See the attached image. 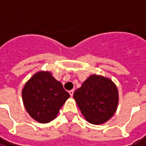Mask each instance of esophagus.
<instances>
[{"instance_id":"esophagus-1","label":"esophagus","mask_w":146,"mask_h":146,"mask_svg":"<svg viewBox=\"0 0 146 146\" xmlns=\"http://www.w3.org/2000/svg\"><path fill=\"white\" fill-rule=\"evenodd\" d=\"M73 92H74V91H73V89H72V90H70V91H69V93H70V95L71 97L73 96Z\"/></svg>"}]
</instances>
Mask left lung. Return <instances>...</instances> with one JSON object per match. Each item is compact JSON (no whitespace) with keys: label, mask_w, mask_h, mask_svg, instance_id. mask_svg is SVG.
<instances>
[{"label":"left lung","mask_w":146,"mask_h":146,"mask_svg":"<svg viewBox=\"0 0 146 146\" xmlns=\"http://www.w3.org/2000/svg\"><path fill=\"white\" fill-rule=\"evenodd\" d=\"M119 94L115 83L103 76H89L73 94L81 113L90 123L99 125L110 120L117 111Z\"/></svg>","instance_id":"obj_1"}]
</instances>
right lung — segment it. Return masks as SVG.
I'll use <instances>...</instances> for the list:
<instances>
[{
  "label": "right lung",
  "instance_id": "1",
  "mask_svg": "<svg viewBox=\"0 0 146 146\" xmlns=\"http://www.w3.org/2000/svg\"><path fill=\"white\" fill-rule=\"evenodd\" d=\"M22 97L29 114L38 122L47 123L57 117L70 94L50 72L38 71L26 82Z\"/></svg>",
  "mask_w": 146,
  "mask_h": 146
}]
</instances>
